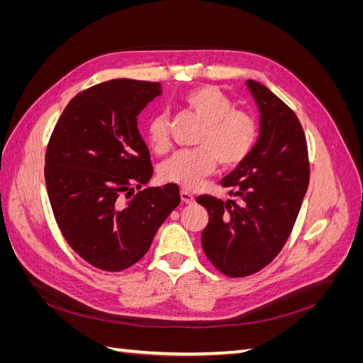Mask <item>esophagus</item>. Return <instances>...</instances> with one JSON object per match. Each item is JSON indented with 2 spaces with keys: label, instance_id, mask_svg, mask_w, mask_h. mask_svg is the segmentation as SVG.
<instances>
[{
  "label": "esophagus",
  "instance_id": "34e87169",
  "mask_svg": "<svg viewBox=\"0 0 363 363\" xmlns=\"http://www.w3.org/2000/svg\"><path fill=\"white\" fill-rule=\"evenodd\" d=\"M180 199H182V201L186 203V204H192V203L195 201L194 195H192L191 192H188V191H182V192H180Z\"/></svg>",
  "mask_w": 363,
  "mask_h": 363
}]
</instances>
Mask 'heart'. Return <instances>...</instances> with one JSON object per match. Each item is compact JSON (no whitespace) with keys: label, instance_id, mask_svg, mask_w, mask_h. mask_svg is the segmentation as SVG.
Instances as JSON below:
<instances>
[{"label":"heart","instance_id":"1","mask_svg":"<svg viewBox=\"0 0 363 363\" xmlns=\"http://www.w3.org/2000/svg\"><path fill=\"white\" fill-rule=\"evenodd\" d=\"M183 103L204 123L196 139L200 148L175 152L162 163L160 177L184 189H195L215 169L216 160L224 168H233L248 157L257 140V123L248 112L235 108L233 101L216 86L195 87L183 96ZM148 142L157 152L169 148L167 113L150 119Z\"/></svg>","mask_w":363,"mask_h":363}]
</instances>
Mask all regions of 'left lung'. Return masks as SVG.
Masks as SVG:
<instances>
[{
	"mask_svg": "<svg viewBox=\"0 0 363 363\" xmlns=\"http://www.w3.org/2000/svg\"><path fill=\"white\" fill-rule=\"evenodd\" d=\"M247 86L259 106V139L248 157L221 182L235 189L240 201L224 203L212 195L196 199L208 213L203 250L227 277L251 276L279 255L311 177L306 136L292 108L259 82L248 80Z\"/></svg>",
	"mask_w": 363,
	"mask_h": 363,
	"instance_id": "obj_1",
	"label": "left lung"
}]
</instances>
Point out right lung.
Masks as SVG:
<instances>
[{"label": "right lung", "instance_id": "add662e5", "mask_svg": "<svg viewBox=\"0 0 363 363\" xmlns=\"http://www.w3.org/2000/svg\"><path fill=\"white\" fill-rule=\"evenodd\" d=\"M160 92V83L130 79L95 84L72 98L51 133L45 183L54 218L69 247L98 269L135 265L180 204L174 183L140 191L152 164L138 115Z\"/></svg>", "mask_w": 363, "mask_h": 363}]
</instances>
